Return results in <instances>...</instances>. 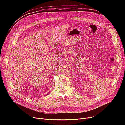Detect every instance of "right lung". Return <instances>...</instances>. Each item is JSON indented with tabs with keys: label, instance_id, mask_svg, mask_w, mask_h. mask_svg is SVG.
<instances>
[{
	"label": "right lung",
	"instance_id": "1",
	"mask_svg": "<svg viewBox=\"0 0 125 125\" xmlns=\"http://www.w3.org/2000/svg\"><path fill=\"white\" fill-rule=\"evenodd\" d=\"M49 94V93H48V94H47V95H48V94Z\"/></svg>",
	"mask_w": 125,
	"mask_h": 125
}]
</instances>
